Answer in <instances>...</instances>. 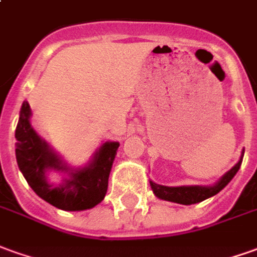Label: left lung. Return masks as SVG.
I'll list each match as a JSON object with an SVG mask.
<instances>
[{
  "instance_id": "left-lung-1",
  "label": "left lung",
  "mask_w": 257,
  "mask_h": 257,
  "mask_svg": "<svg viewBox=\"0 0 257 257\" xmlns=\"http://www.w3.org/2000/svg\"><path fill=\"white\" fill-rule=\"evenodd\" d=\"M242 159L243 155L240 157L239 162L233 166L231 171L222 176V179L217 183L215 186H210V187H203V186H180V187H168V186H161L150 182L151 187L155 196L162 200H168V201H173V203H179V204H194V203H200L203 200L211 197L214 194L222 190L225 187L233 176L236 175V172L239 171L240 165H242Z\"/></svg>"
}]
</instances>
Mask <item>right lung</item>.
Listing matches in <instances>:
<instances>
[{"label": "right lung", "mask_w": 257, "mask_h": 257, "mask_svg": "<svg viewBox=\"0 0 257 257\" xmlns=\"http://www.w3.org/2000/svg\"><path fill=\"white\" fill-rule=\"evenodd\" d=\"M31 106L24 102L15 130L17 162L25 179L39 197L65 211H81L100 203L107 192V182L118 143H105L88 168L71 173L63 186L51 187L46 182V171L65 169L61 161L39 139L29 123Z\"/></svg>", "instance_id": "obj_1"}]
</instances>
